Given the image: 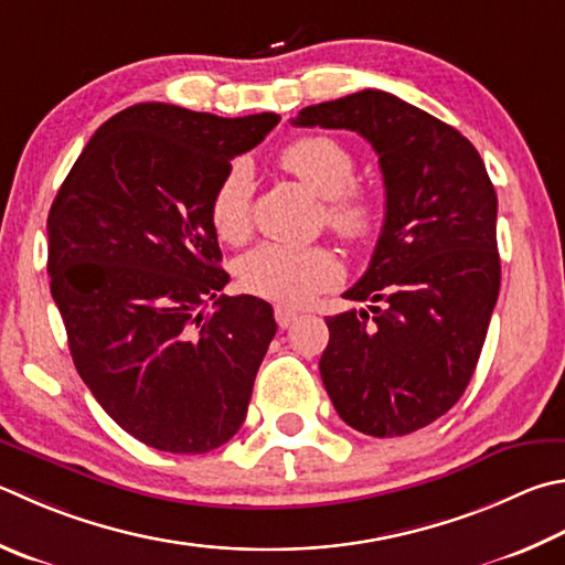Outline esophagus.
Returning a JSON list of instances; mask_svg holds the SVG:
<instances>
[{
  "label": "esophagus",
  "instance_id": "34e87169",
  "mask_svg": "<svg viewBox=\"0 0 565 565\" xmlns=\"http://www.w3.org/2000/svg\"><path fill=\"white\" fill-rule=\"evenodd\" d=\"M274 318H276V323H279V328H289L296 318H299V313H296L294 309H286V306H276Z\"/></svg>",
  "mask_w": 565,
  "mask_h": 565
}]
</instances>
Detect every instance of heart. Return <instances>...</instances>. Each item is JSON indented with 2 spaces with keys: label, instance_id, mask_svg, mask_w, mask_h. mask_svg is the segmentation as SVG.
I'll list each match as a JSON object with an SVG mask.
<instances>
[{
  "label": "heart",
  "instance_id": "b5f03b06",
  "mask_svg": "<svg viewBox=\"0 0 565 565\" xmlns=\"http://www.w3.org/2000/svg\"><path fill=\"white\" fill-rule=\"evenodd\" d=\"M279 162L306 188L326 200L323 217L335 234L348 242H367L381 230V200L371 190L358 188L355 156L331 136L296 138L281 150ZM254 217V172L247 160H237L224 170L210 198V222L222 242L239 244L249 237ZM239 281L247 291L279 303H306L316 294L343 279L338 256L316 247H289L264 242L244 254L237 266Z\"/></svg>",
  "mask_w": 565,
  "mask_h": 565
}]
</instances>
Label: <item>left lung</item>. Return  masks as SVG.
Listing matches in <instances>:
<instances>
[{
	"label": "left lung",
	"mask_w": 565,
	"mask_h": 565,
	"mask_svg": "<svg viewBox=\"0 0 565 565\" xmlns=\"http://www.w3.org/2000/svg\"><path fill=\"white\" fill-rule=\"evenodd\" d=\"M294 126L345 128L377 152L385 222L367 271L343 296L385 301L328 316L321 377L345 425L399 437L465 393L497 306V192L477 148L385 90L303 108Z\"/></svg>",
	"instance_id": "obj_1"
}]
</instances>
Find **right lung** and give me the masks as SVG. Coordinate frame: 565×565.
<instances>
[{
	"instance_id": "right-lung-1",
	"label": "right lung",
	"mask_w": 565,
	"mask_h": 565,
	"mask_svg": "<svg viewBox=\"0 0 565 565\" xmlns=\"http://www.w3.org/2000/svg\"><path fill=\"white\" fill-rule=\"evenodd\" d=\"M276 122V113L130 106L94 132L51 204V296L76 371L160 452H210L247 417L276 321L256 296L220 294L230 274L210 198Z\"/></svg>"
}]
</instances>
